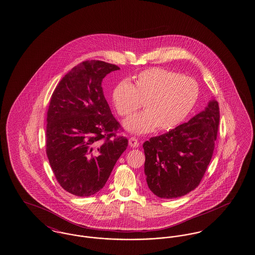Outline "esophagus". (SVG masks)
I'll return each instance as SVG.
<instances>
[{
    "instance_id": "obj_1",
    "label": "esophagus",
    "mask_w": 255,
    "mask_h": 255,
    "mask_svg": "<svg viewBox=\"0 0 255 255\" xmlns=\"http://www.w3.org/2000/svg\"><path fill=\"white\" fill-rule=\"evenodd\" d=\"M128 144H129V146L132 147V148L138 147V144H139V143H138V138H136L135 137H131V138H129V139H128Z\"/></svg>"
}]
</instances>
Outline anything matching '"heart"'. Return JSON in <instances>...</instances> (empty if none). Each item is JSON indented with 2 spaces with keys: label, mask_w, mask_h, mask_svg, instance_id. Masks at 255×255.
<instances>
[{
  "label": "heart",
  "mask_w": 255,
  "mask_h": 255,
  "mask_svg": "<svg viewBox=\"0 0 255 255\" xmlns=\"http://www.w3.org/2000/svg\"><path fill=\"white\" fill-rule=\"evenodd\" d=\"M122 80L112 90V102L120 117H128L140 102L144 112L124 121V128L133 134L167 130L180 124L193 109L198 97V85L188 76L163 68H151Z\"/></svg>",
  "instance_id": "obj_1"
}]
</instances>
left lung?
<instances>
[{
    "mask_svg": "<svg viewBox=\"0 0 255 255\" xmlns=\"http://www.w3.org/2000/svg\"><path fill=\"white\" fill-rule=\"evenodd\" d=\"M219 121L218 102L212 99L187 123L146 140L144 173L155 196L176 198L197 188L212 157Z\"/></svg>",
    "mask_w": 255,
    "mask_h": 255,
    "instance_id": "left-lung-1",
    "label": "left lung"
}]
</instances>
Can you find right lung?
<instances>
[{"mask_svg":"<svg viewBox=\"0 0 255 255\" xmlns=\"http://www.w3.org/2000/svg\"><path fill=\"white\" fill-rule=\"evenodd\" d=\"M120 68L87 60L66 74L52 94L46 118V154L60 186L89 197L105 185L128 138L112 115L102 83Z\"/></svg>","mask_w":255,"mask_h":255,"instance_id":"right-lung-1","label":"right lung"}]
</instances>
